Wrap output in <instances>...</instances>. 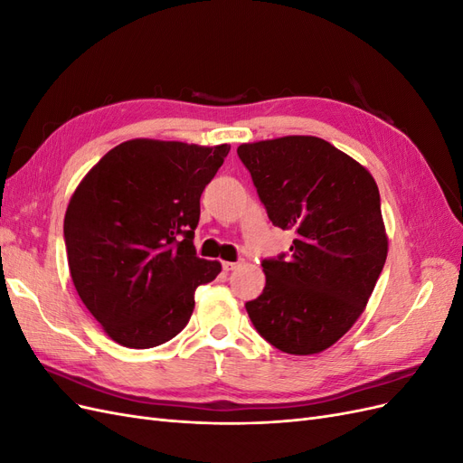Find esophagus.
I'll list each match as a JSON object with an SVG mask.
<instances>
[{
	"mask_svg": "<svg viewBox=\"0 0 463 463\" xmlns=\"http://www.w3.org/2000/svg\"><path fill=\"white\" fill-rule=\"evenodd\" d=\"M237 266H240V262H230V260H226V262H222V269L226 270V272H232V270H235Z\"/></svg>",
	"mask_w": 463,
	"mask_h": 463,
	"instance_id": "34e87169",
	"label": "esophagus"
}]
</instances>
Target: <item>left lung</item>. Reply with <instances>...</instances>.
Wrapping results in <instances>:
<instances>
[{
  "mask_svg": "<svg viewBox=\"0 0 463 463\" xmlns=\"http://www.w3.org/2000/svg\"><path fill=\"white\" fill-rule=\"evenodd\" d=\"M274 226L296 230L266 286L245 303L262 338L291 355L325 352L354 326L381 276L388 240L373 175L325 138L293 135L237 148Z\"/></svg>",
  "mask_w": 463,
  "mask_h": 463,
  "instance_id": "1",
  "label": "left lung"
}]
</instances>
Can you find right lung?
Wrapping results in <instances>:
<instances>
[{"mask_svg":"<svg viewBox=\"0 0 463 463\" xmlns=\"http://www.w3.org/2000/svg\"><path fill=\"white\" fill-rule=\"evenodd\" d=\"M230 146L133 138L111 148L69 201L63 237L80 301L111 340L146 349L172 340L194 289L220 274L193 240L201 194Z\"/></svg>","mask_w":463,"mask_h":463,"instance_id":"right-lung-1","label":"right lung"}]
</instances>
